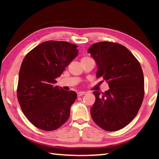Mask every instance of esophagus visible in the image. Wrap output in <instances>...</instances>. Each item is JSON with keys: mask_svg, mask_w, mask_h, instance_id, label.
<instances>
[{"mask_svg": "<svg viewBox=\"0 0 159 159\" xmlns=\"http://www.w3.org/2000/svg\"><path fill=\"white\" fill-rule=\"evenodd\" d=\"M85 92H84V91H81V92L78 93L77 95H78V97H80V96H82L83 95H85Z\"/></svg>", "mask_w": 159, "mask_h": 159, "instance_id": "obj_1", "label": "esophagus"}]
</instances>
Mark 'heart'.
I'll return each mask as SVG.
<instances>
[{"label": "heart", "mask_w": 159, "mask_h": 159, "mask_svg": "<svg viewBox=\"0 0 159 159\" xmlns=\"http://www.w3.org/2000/svg\"><path fill=\"white\" fill-rule=\"evenodd\" d=\"M86 59H88V57H83L81 60H86Z\"/></svg>", "instance_id": "heart-1"}]
</instances>
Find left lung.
Here are the masks:
<instances>
[{"label":"left lung","mask_w":159,"mask_h":159,"mask_svg":"<svg viewBox=\"0 0 159 159\" xmlns=\"http://www.w3.org/2000/svg\"><path fill=\"white\" fill-rule=\"evenodd\" d=\"M97 64L96 77L102 78L109 89L94 91L95 102L90 109L94 121L107 131L128 125L144 98V75L138 60L128 48L111 42H99L88 50Z\"/></svg>","instance_id":"1"}]
</instances>
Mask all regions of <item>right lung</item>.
<instances>
[{"label":"right lung","instance_id":"right-lung-1","mask_svg":"<svg viewBox=\"0 0 159 159\" xmlns=\"http://www.w3.org/2000/svg\"><path fill=\"white\" fill-rule=\"evenodd\" d=\"M77 48L69 42L45 41L31 50L21 63L19 103L29 121L41 130H55L69 119L77 94L55 84L56 79L76 57Z\"/></svg>","mask_w":159,"mask_h":159}]
</instances>
